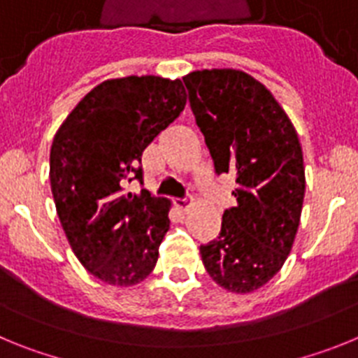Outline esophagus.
<instances>
[{
	"mask_svg": "<svg viewBox=\"0 0 358 358\" xmlns=\"http://www.w3.org/2000/svg\"><path fill=\"white\" fill-rule=\"evenodd\" d=\"M176 206L181 211H186L192 206V199H176Z\"/></svg>",
	"mask_w": 358,
	"mask_h": 358,
	"instance_id": "1",
	"label": "esophagus"
}]
</instances>
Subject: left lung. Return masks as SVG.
<instances>
[{
    "instance_id": "8db88e82",
    "label": "left lung",
    "mask_w": 358,
    "mask_h": 358,
    "mask_svg": "<svg viewBox=\"0 0 358 358\" xmlns=\"http://www.w3.org/2000/svg\"><path fill=\"white\" fill-rule=\"evenodd\" d=\"M182 82L215 170L238 185L218 236L201 245L202 264L222 289L255 292L292 251L305 199L301 143L273 93L245 71L201 69Z\"/></svg>"
}]
</instances>
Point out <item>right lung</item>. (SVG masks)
<instances>
[{"label":"right lung","instance_id":"add662e5","mask_svg":"<svg viewBox=\"0 0 358 358\" xmlns=\"http://www.w3.org/2000/svg\"><path fill=\"white\" fill-rule=\"evenodd\" d=\"M185 106L179 78H110L82 98L53 138L57 215L78 262L107 285H138L156 267L172 204L123 185L143 181V150Z\"/></svg>","mask_w":358,"mask_h":358}]
</instances>
